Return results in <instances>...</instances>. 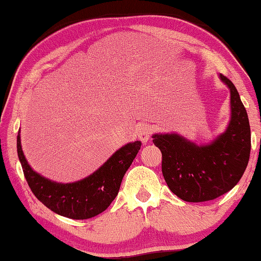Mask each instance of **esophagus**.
Instances as JSON below:
<instances>
[{"instance_id": "esophagus-1", "label": "esophagus", "mask_w": 261, "mask_h": 261, "mask_svg": "<svg viewBox=\"0 0 261 261\" xmlns=\"http://www.w3.org/2000/svg\"><path fill=\"white\" fill-rule=\"evenodd\" d=\"M152 132L153 129L150 124H143V125H140L138 129V138L142 140L143 144H146L148 142V139L151 138Z\"/></svg>"}]
</instances>
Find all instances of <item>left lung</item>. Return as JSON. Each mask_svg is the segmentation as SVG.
Wrapping results in <instances>:
<instances>
[{
	"label": "left lung",
	"instance_id": "obj_1",
	"mask_svg": "<svg viewBox=\"0 0 261 261\" xmlns=\"http://www.w3.org/2000/svg\"><path fill=\"white\" fill-rule=\"evenodd\" d=\"M220 76L231 93V121L224 134L205 146H196L175 134L153 136L163 154L165 181L186 202L222 196L239 182L249 164L251 130L246 109L232 82Z\"/></svg>",
	"mask_w": 261,
	"mask_h": 261
}]
</instances>
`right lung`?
<instances>
[{
    "label": "right lung",
    "instance_id": "obj_1",
    "mask_svg": "<svg viewBox=\"0 0 261 261\" xmlns=\"http://www.w3.org/2000/svg\"><path fill=\"white\" fill-rule=\"evenodd\" d=\"M135 142L115 152L102 167L86 179L73 184H57L37 174L29 166L20 146L19 131L17 153L29 187L38 200L53 213L72 220H87L101 214L117 196L123 176L140 150Z\"/></svg>",
    "mask_w": 261,
    "mask_h": 261
}]
</instances>
